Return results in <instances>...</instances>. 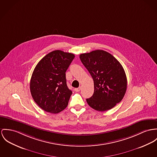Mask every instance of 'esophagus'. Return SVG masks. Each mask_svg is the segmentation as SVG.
I'll list each match as a JSON object with an SVG mask.
<instances>
[{"instance_id": "obj_1", "label": "esophagus", "mask_w": 157, "mask_h": 157, "mask_svg": "<svg viewBox=\"0 0 157 157\" xmlns=\"http://www.w3.org/2000/svg\"><path fill=\"white\" fill-rule=\"evenodd\" d=\"M81 87H79V88H75V91L76 92H79L80 90H81Z\"/></svg>"}]
</instances>
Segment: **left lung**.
<instances>
[{"instance_id": "obj_1", "label": "left lung", "mask_w": 157, "mask_h": 157, "mask_svg": "<svg viewBox=\"0 0 157 157\" xmlns=\"http://www.w3.org/2000/svg\"><path fill=\"white\" fill-rule=\"evenodd\" d=\"M81 62L94 81V91L86 98L88 105L97 111L113 108L124 96L127 77L121 63L103 50H95L79 56Z\"/></svg>"}]
</instances>
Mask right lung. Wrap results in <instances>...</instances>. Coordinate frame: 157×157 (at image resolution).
I'll return each mask as SVG.
<instances>
[{
	"label": "right lung",
	"instance_id": "1",
	"mask_svg": "<svg viewBox=\"0 0 157 157\" xmlns=\"http://www.w3.org/2000/svg\"><path fill=\"white\" fill-rule=\"evenodd\" d=\"M74 58L72 53L56 50L37 64L30 89L34 101L44 110L57 113L67 106L72 91L67 86L66 72Z\"/></svg>",
	"mask_w": 157,
	"mask_h": 157
}]
</instances>
